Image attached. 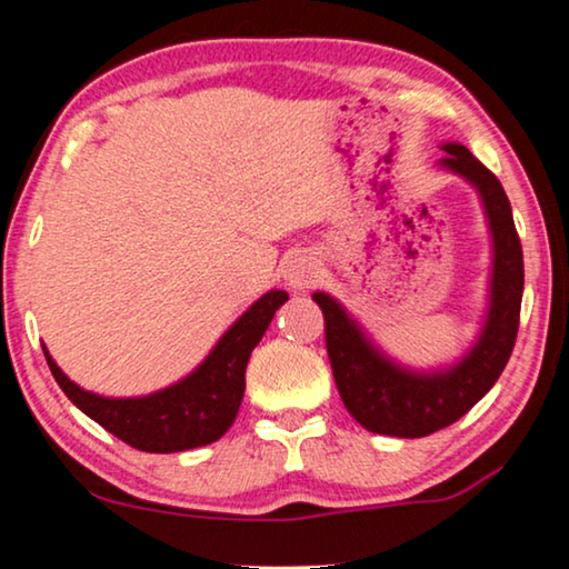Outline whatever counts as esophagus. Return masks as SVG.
<instances>
[{
    "instance_id": "esophagus-1",
    "label": "esophagus",
    "mask_w": 569,
    "mask_h": 569,
    "mask_svg": "<svg viewBox=\"0 0 569 569\" xmlns=\"http://www.w3.org/2000/svg\"><path fill=\"white\" fill-rule=\"evenodd\" d=\"M318 274H321V263H318L310 253H295L282 269L284 282L290 284L292 290H308L310 284H316Z\"/></svg>"
}]
</instances>
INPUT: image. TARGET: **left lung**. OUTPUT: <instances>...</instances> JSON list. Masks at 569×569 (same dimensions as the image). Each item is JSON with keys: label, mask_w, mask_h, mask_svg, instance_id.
<instances>
[{"label": "left lung", "mask_w": 569, "mask_h": 569, "mask_svg": "<svg viewBox=\"0 0 569 569\" xmlns=\"http://www.w3.org/2000/svg\"><path fill=\"white\" fill-rule=\"evenodd\" d=\"M440 150L448 154L438 168L477 189L492 240L487 310L473 345L442 368H409L388 357L337 298L313 292L326 318V349L341 401L365 430L393 438L438 432L485 399L516 347L523 300V251L502 183L463 144L442 142Z\"/></svg>", "instance_id": "1"}]
</instances>
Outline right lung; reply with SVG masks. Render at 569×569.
<instances>
[{
    "instance_id": "1",
    "label": "right lung",
    "mask_w": 569,
    "mask_h": 569,
    "mask_svg": "<svg viewBox=\"0 0 569 569\" xmlns=\"http://www.w3.org/2000/svg\"><path fill=\"white\" fill-rule=\"evenodd\" d=\"M287 302L284 290H269L217 339L189 376L147 396H100L84 391L64 376L43 347L51 376L77 409L100 427L147 453H178L220 440L243 401L246 365L267 333L271 318Z\"/></svg>"
}]
</instances>
